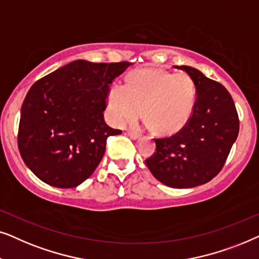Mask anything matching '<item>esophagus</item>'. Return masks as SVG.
Listing matches in <instances>:
<instances>
[{"label":"esophagus","mask_w":259,"mask_h":259,"mask_svg":"<svg viewBox=\"0 0 259 259\" xmlns=\"http://www.w3.org/2000/svg\"><path fill=\"white\" fill-rule=\"evenodd\" d=\"M127 135L132 137L133 140H140L141 139V134L136 133V132H132V130H129V132H127Z\"/></svg>","instance_id":"34e87169"}]
</instances>
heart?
Instances as JSON below:
<instances>
[{
  "mask_svg": "<svg viewBox=\"0 0 259 259\" xmlns=\"http://www.w3.org/2000/svg\"><path fill=\"white\" fill-rule=\"evenodd\" d=\"M195 101V85L188 74L141 70L127 75L125 86H111L108 109L117 125L135 122L142 110L154 134L171 136L187 125Z\"/></svg>",
  "mask_w": 259,
  "mask_h": 259,
  "instance_id": "b5f03b06",
  "label": "heart"
}]
</instances>
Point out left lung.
Returning <instances> with one entry per match:
<instances>
[{
	"label": "left lung",
	"instance_id": "left-lung-1",
	"mask_svg": "<svg viewBox=\"0 0 259 259\" xmlns=\"http://www.w3.org/2000/svg\"><path fill=\"white\" fill-rule=\"evenodd\" d=\"M194 81L196 101L187 125L167 139H156L147 158L151 174L173 188H192L222 170L239 133V118L229 91L191 66H175Z\"/></svg>",
	"mask_w": 259,
	"mask_h": 259
}]
</instances>
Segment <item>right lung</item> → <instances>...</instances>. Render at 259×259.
I'll return each instance as SVG.
<instances>
[{
  "label": "right lung",
  "instance_id": "add662e5",
  "mask_svg": "<svg viewBox=\"0 0 259 259\" xmlns=\"http://www.w3.org/2000/svg\"><path fill=\"white\" fill-rule=\"evenodd\" d=\"M130 63L74 60L34 82L22 103L17 146L45 184L77 187L94 173L112 129L104 120L110 84Z\"/></svg>",
  "mask_w": 259,
  "mask_h": 259
}]
</instances>
